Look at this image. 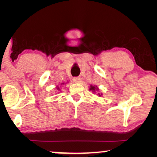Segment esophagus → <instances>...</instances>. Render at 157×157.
I'll list each match as a JSON object with an SVG mask.
<instances>
[{
    "label": "esophagus",
    "mask_w": 157,
    "mask_h": 157,
    "mask_svg": "<svg viewBox=\"0 0 157 157\" xmlns=\"http://www.w3.org/2000/svg\"><path fill=\"white\" fill-rule=\"evenodd\" d=\"M73 81H74V82L75 83H78L79 81H80V78H79V77H74V78H73Z\"/></svg>",
    "instance_id": "obj_1"
}]
</instances>
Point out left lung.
Here are the masks:
<instances>
[{"label":"left lung","mask_w":157,"mask_h":157,"mask_svg":"<svg viewBox=\"0 0 157 157\" xmlns=\"http://www.w3.org/2000/svg\"><path fill=\"white\" fill-rule=\"evenodd\" d=\"M89 90L90 91H91L92 92H94V93H96V91H99V89H98V88L96 86H92V85H91L90 86V88H89ZM97 95H98L99 96H101L102 95V94H99L98 93Z\"/></svg>","instance_id":"1"}]
</instances>
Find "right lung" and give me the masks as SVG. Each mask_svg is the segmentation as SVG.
I'll return each mask as SVG.
<instances>
[{
  "mask_svg": "<svg viewBox=\"0 0 157 157\" xmlns=\"http://www.w3.org/2000/svg\"><path fill=\"white\" fill-rule=\"evenodd\" d=\"M61 84H64V83H62ZM56 89H57V90H59V91H60V89H59V86H57V87H56Z\"/></svg>",
  "mask_w": 157,
  "mask_h": 157,
  "instance_id": "1",
  "label": "right lung"
}]
</instances>
